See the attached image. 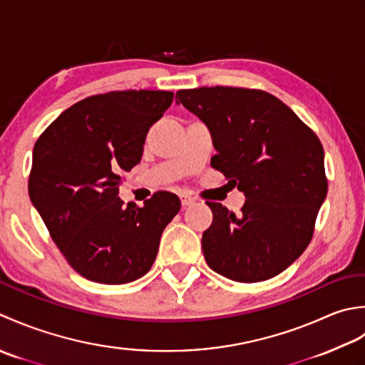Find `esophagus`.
I'll return each instance as SVG.
<instances>
[{"label":"esophagus","mask_w":365,"mask_h":365,"mask_svg":"<svg viewBox=\"0 0 365 365\" xmlns=\"http://www.w3.org/2000/svg\"><path fill=\"white\" fill-rule=\"evenodd\" d=\"M195 202H197V200L189 197V195H182V197H181V205H182V207H187V206L195 205Z\"/></svg>","instance_id":"esophagus-1"}]
</instances>
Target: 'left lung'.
<instances>
[{
  "label": "left lung",
  "mask_w": 365,
  "mask_h": 365,
  "mask_svg": "<svg viewBox=\"0 0 365 365\" xmlns=\"http://www.w3.org/2000/svg\"><path fill=\"white\" fill-rule=\"evenodd\" d=\"M176 102L211 130V165L244 192L240 214L206 202L212 224L202 237L207 266L235 282H262L299 258L314 236L328 180L315 132L262 89H180Z\"/></svg>",
  "instance_id": "1"
}]
</instances>
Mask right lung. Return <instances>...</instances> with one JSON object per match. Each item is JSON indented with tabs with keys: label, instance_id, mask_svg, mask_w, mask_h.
<instances>
[{
	"label": "right lung",
	"instance_id": "add662e5",
	"mask_svg": "<svg viewBox=\"0 0 365 365\" xmlns=\"http://www.w3.org/2000/svg\"><path fill=\"white\" fill-rule=\"evenodd\" d=\"M172 102V91L148 89L91 96L36 141L29 197L64 258L88 280L118 285L145 276L180 211L170 192L141 207L118 197L123 173L141 160L148 130Z\"/></svg>",
	"mask_w": 365,
	"mask_h": 365
}]
</instances>
